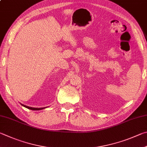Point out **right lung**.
I'll return each mask as SVG.
<instances>
[{"label":"right lung","mask_w":147,"mask_h":147,"mask_svg":"<svg viewBox=\"0 0 147 147\" xmlns=\"http://www.w3.org/2000/svg\"><path fill=\"white\" fill-rule=\"evenodd\" d=\"M21 105L24 107H26V108H27L28 109H31V110H33V111H39V110H42V109L46 108V107H43V108H34V107H28V106L24 105H23V104H21Z\"/></svg>","instance_id":"right-lung-1"}]
</instances>
